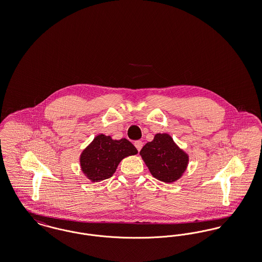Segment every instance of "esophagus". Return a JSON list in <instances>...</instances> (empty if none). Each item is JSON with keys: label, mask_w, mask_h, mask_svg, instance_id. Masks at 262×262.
Here are the masks:
<instances>
[{"label": "esophagus", "mask_w": 262, "mask_h": 262, "mask_svg": "<svg viewBox=\"0 0 262 262\" xmlns=\"http://www.w3.org/2000/svg\"><path fill=\"white\" fill-rule=\"evenodd\" d=\"M142 145H143V143H142V141H140V140H137L135 142V146L137 147V149L138 151H140V149L142 148Z\"/></svg>", "instance_id": "34e87169"}]
</instances>
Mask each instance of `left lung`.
<instances>
[{
	"instance_id": "obj_1",
	"label": "left lung",
	"mask_w": 262,
	"mask_h": 262,
	"mask_svg": "<svg viewBox=\"0 0 262 262\" xmlns=\"http://www.w3.org/2000/svg\"><path fill=\"white\" fill-rule=\"evenodd\" d=\"M151 174L164 183H174L187 170L188 154L168 134H156L139 152Z\"/></svg>"
}]
</instances>
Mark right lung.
<instances>
[{"instance_id": "right-lung-1", "label": "right lung", "mask_w": 262, "mask_h": 262, "mask_svg": "<svg viewBox=\"0 0 262 262\" xmlns=\"http://www.w3.org/2000/svg\"><path fill=\"white\" fill-rule=\"evenodd\" d=\"M136 154L137 148L127 139L117 140L101 134L81 152L80 168L88 180L100 182L111 178L124 158Z\"/></svg>"}]
</instances>
